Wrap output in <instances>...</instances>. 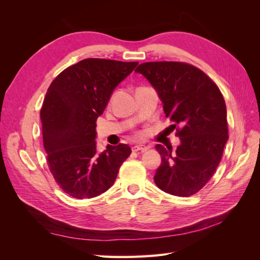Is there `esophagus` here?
<instances>
[{
  "mask_svg": "<svg viewBox=\"0 0 260 260\" xmlns=\"http://www.w3.org/2000/svg\"><path fill=\"white\" fill-rule=\"evenodd\" d=\"M149 148V146H146L144 144H139V145H135L132 147V151L133 152H138V151H141V152H145L147 151V149Z\"/></svg>",
  "mask_w": 260,
  "mask_h": 260,
  "instance_id": "esophagus-1",
  "label": "esophagus"
}]
</instances>
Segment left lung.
Listing matches in <instances>:
<instances>
[{
  "mask_svg": "<svg viewBox=\"0 0 260 260\" xmlns=\"http://www.w3.org/2000/svg\"><path fill=\"white\" fill-rule=\"evenodd\" d=\"M136 72L158 93L166 117L181 124L176 153L155 146L162 160L154 176L156 185L182 198L198 193L215 174L229 139L222 93L203 70L187 62H143Z\"/></svg>",
  "mask_w": 260,
  "mask_h": 260,
  "instance_id": "1",
  "label": "left lung"
}]
</instances>
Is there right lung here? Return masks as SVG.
Masks as SVG:
<instances>
[{
	"label": "right lung",
	"mask_w": 260,
	"mask_h": 260,
	"mask_svg": "<svg viewBox=\"0 0 260 260\" xmlns=\"http://www.w3.org/2000/svg\"><path fill=\"white\" fill-rule=\"evenodd\" d=\"M138 61L86 58L55 78L40 112L46 160L55 182L75 199L104 193L131 154L127 144L96 152V120L116 86Z\"/></svg>",
	"instance_id": "right-lung-1"
}]
</instances>
